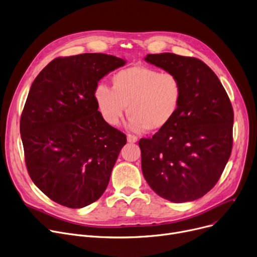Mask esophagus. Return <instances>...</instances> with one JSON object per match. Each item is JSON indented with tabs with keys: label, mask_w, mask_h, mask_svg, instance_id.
Wrapping results in <instances>:
<instances>
[{
	"label": "esophagus",
	"mask_w": 257,
	"mask_h": 257,
	"mask_svg": "<svg viewBox=\"0 0 257 257\" xmlns=\"http://www.w3.org/2000/svg\"><path fill=\"white\" fill-rule=\"evenodd\" d=\"M126 139H127V142H130V143H135V142H137L138 141V138L136 137V136H134V135H127V137H126Z\"/></svg>",
	"instance_id": "obj_1"
}]
</instances>
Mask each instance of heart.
Wrapping results in <instances>:
<instances>
[{
  "instance_id": "obj_1",
  "label": "heart",
  "mask_w": 257,
  "mask_h": 257,
  "mask_svg": "<svg viewBox=\"0 0 257 257\" xmlns=\"http://www.w3.org/2000/svg\"><path fill=\"white\" fill-rule=\"evenodd\" d=\"M112 88L99 83L93 92L97 109L108 124L117 125L126 107L127 127L136 133H154L175 117L183 97V86L172 72L132 66L112 75Z\"/></svg>"
}]
</instances>
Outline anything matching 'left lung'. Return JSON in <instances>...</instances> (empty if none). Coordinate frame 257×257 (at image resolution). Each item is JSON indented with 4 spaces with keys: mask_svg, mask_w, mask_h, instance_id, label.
Returning <instances> with one entry per match:
<instances>
[{
    "mask_svg": "<svg viewBox=\"0 0 257 257\" xmlns=\"http://www.w3.org/2000/svg\"><path fill=\"white\" fill-rule=\"evenodd\" d=\"M144 59L176 74L183 86L175 117L153 138L139 141L144 178L171 202L196 200L215 187L229 160L231 102L216 73L201 60L172 53Z\"/></svg>",
    "mask_w": 257,
    "mask_h": 257,
    "instance_id": "obj_1",
    "label": "left lung"
}]
</instances>
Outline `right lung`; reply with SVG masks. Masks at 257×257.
<instances>
[{
	"instance_id": "add662e5",
	"label": "right lung",
	"mask_w": 257,
	"mask_h": 257,
	"mask_svg": "<svg viewBox=\"0 0 257 257\" xmlns=\"http://www.w3.org/2000/svg\"><path fill=\"white\" fill-rule=\"evenodd\" d=\"M125 60L107 54L60 57L34 80L21 117L26 166L53 201L81 208L109 184L126 136L102 119L93 92Z\"/></svg>"
}]
</instances>
